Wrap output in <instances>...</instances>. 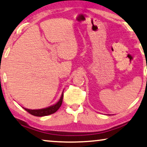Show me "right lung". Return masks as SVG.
<instances>
[{"instance_id": "right-lung-1", "label": "right lung", "mask_w": 147, "mask_h": 147, "mask_svg": "<svg viewBox=\"0 0 147 147\" xmlns=\"http://www.w3.org/2000/svg\"><path fill=\"white\" fill-rule=\"evenodd\" d=\"M63 93L62 94L61 98L59 100V102L56 103L55 105H53V106L49 107L48 108H45L42 109H38V110H31V109H24V110L27 111L28 113H30V115L36 116V117H44V116H47L51 114H53L55 112L59 110V109L61 107L62 102H63Z\"/></svg>"}]
</instances>
